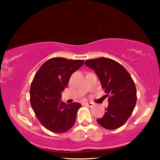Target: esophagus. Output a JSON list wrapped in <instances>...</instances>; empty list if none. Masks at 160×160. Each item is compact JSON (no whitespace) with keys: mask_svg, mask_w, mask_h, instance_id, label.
Returning <instances> with one entry per match:
<instances>
[{"mask_svg":"<svg viewBox=\"0 0 160 160\" xmlns=\"http://www.w3.org/2000/svg\"><path fill=\"white\" fill-rule=\"evenodd\" d=\"M82 105H85V106L92 107L94 106V104H93V103H92V102H85L82 103Z\"/></svg>","mask_w":160,"mask_h":160,"instance_id":"1","label":"esophagus"}]
</instances>
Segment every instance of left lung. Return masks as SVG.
<instances>
[{
  "mask_svg": "<svg viewBox=\"0 0 160 160\" xmlns=\"http://www.w3.org/2000/svg\"><path fill=\"white\" fill-rule=\"evenodd\" d=\"M85 64L95 71L107 94L105 96L109 97L104 116L97 119V122L106 129L120 128L131 116L136 104L137 91L133 80L125 68L113 59H90Z\"/></svg>",
  "mask_w": 160,
  "mask_h": 160,
  "instance_id": "obj_1",
  "label": "left lung"
}]
</instances>
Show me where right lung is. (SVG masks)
Segmentation results:
<instances>
[{"mask_svg":"<svg viewBox=\"0 0 160 160\" xmlns=\"http://www.w3.org/2000/svg\"><path fill=\"white\" fill-rule=\"evenodd\" d=\"M83 63V60L52 58L35 74L29 90L31 106L38 120L48 131L63 133L75 124L81 104H66L60 100L71 75Z\"/></svg>","mask_w":160,"mask_h":160,"instance_id":"obj_1","label":"right lung"}]
</instances>
